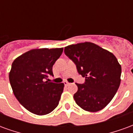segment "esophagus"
Returning <instances> with one entry per match:
<instances>
[{
	"label": "esophagus",
	"instance_id": "obj_1",
	"mask_svg": "<svg viewBox=\"0 0 133 133\" xmlns=\"http://www.w3.org/2000/svg\"><path fill=\"white\" fill-rule=\"evenodd\" d=\"M64 84H65V85H66V86H68V85H71V83H68V82H64Z\"/></svg>",
	"mask_w": 133,
	"mask_h": 133
}]
</instances>
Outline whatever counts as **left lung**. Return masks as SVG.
<instances>
[{
	"label": "left lung",
	"instance_id": "1",
	"mask_svg": "<svg viewBox=\"0 0 133 133\" xmlns=\"http://www.w3.org/2000/svg\"><path fill=\"white\" fill-rule=\"evenodd\" d=\"M65 54L75 64L83 84L75 83L73 98L85 110L97 112L108 104L120 84L121 66L112 52L98 45L85 42L65 48Z\"/></svg>",
	"mask_w": 133,
	"mask_h": 133
}]
</instances>
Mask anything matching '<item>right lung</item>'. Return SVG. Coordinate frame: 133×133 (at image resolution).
<instances>
[{"label": "right lung", "instance_id": "add662e5", "mask_svg": "<svg viewBox=\"0 0 133 133\" xmlns=\"http://www.w3.org/2000/svg\"><path fill=\"white\" fill-rule=\"evenodd\" d=\"M63 48L30 50L13 61L9 81L13 93L25 108L33 114H48L58 105L63 83L48 82L52 65Z\"/></svg>", "mask_w": 133, "mask_h": 133}]
</instances>
